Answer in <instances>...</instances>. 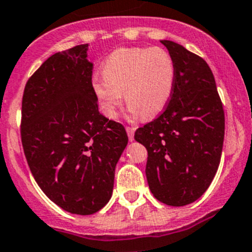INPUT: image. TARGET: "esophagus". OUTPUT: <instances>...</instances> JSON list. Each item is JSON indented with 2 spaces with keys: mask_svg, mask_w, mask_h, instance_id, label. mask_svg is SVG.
I'll return each instance as SVG.
<instances>
[{
  "mask_svg": "<svg viewBox=\"0 0 252 252\" xmlns=\"http://www.w3.org/2000/svg\"><path fill=\"white\" fill-rule=\"evenodd\" d=\"M135 131H136L135 127H130V126H127V127H126V132H127L128 138H130V141H133V136H135Z\"/></svg>",
  "mask_w": 252,
  "mask_h": 252,
  "instance_id": "1",
  "label": "esophagus"
}]
</instances>
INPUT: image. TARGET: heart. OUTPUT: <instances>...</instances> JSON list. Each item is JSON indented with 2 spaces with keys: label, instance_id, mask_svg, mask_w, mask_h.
<instances>
[{
  "label": "heart",
  "instance_id": "1",
  "mask_svg": "<svg viewBox=\"0 0 252 252\" xmlns=\"http://www.w3.org/2000/svg\"><path fill=\"white\" fill-rule=\"evenodd\" d=\"M174 81L176 65L166 49L135 47L112 52L102 64V74L93 78L92 86L109 119L117 116L124 92L128 114L151 119L167 106Z\"/></svg>",
  "mask_w": 252,
  "mask_h": 252
}]
</instances>
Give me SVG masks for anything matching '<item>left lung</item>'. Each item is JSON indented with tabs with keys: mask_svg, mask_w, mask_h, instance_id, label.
<instances>
[{
	"mask_svg": "<svg viewBox=\"0 0 252 252\" xmlns=\"http://www.w3.org/2000/svg\"><path fill=\"white\" fill-rule=\"evenodd\" d=\"M176 65L169 102L135 132L147 148L146 177L156 199L172 207L195 202L220 163L225 117L214 75L203 58L172 40H160Z\"/></svg>",
	"mask_w": 252,
	"mask_h": 252,
	"instance_id": "obj_1",
	"label": "left lung"
}]
</instances>
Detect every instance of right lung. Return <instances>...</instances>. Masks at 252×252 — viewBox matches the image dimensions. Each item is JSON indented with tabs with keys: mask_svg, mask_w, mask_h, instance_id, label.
Wrapping results in <instances>:
<instances>
[{
	"mask_svg": "<svg viewBox=\"0 0 252 252\" xmlns=\"http://www.w3.org/2000/svg\"><path fill=\"white\" fill-rule=\"evenodd\" d=\"M88 47L53 54L31 76L21 124L23 151L38 186L58 207L79 215L107 204L128 142L124 126L100 114Z\"/></svg>",
	"mask_w": 252,
	"mask_h": 252,
	"instance_id": "add662e5",
	"label": "right lung"
}]
</instances>
